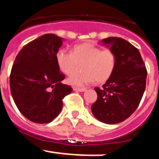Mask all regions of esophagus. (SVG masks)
Returning <instances> with one entry per match:
<instances>
[{
  "instance_id": "obj_1",
  "label": "esophagus",
  "mask_w": 159,
  "mask_h": 159,
  "mask_svg": "<svg viewBox=\"0 0 159 159\" xmlns=\"http://www.w3.org/2000/svg\"><path fill=\"white\" fill-rule=\"evenodd\" d=\"M74 91H77V92H85L86 89L85 88H78V87H74L73 88Z\"/></svg>"
}]
</instances>
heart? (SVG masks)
<instances>
[{"label":"heart","mask_w":159,"mask_h":159,"mask_svg":"<svg viewBox=\"0 0 159 159\" xmlns=\"http://www.w3.org/2000/svg\"><path fill=\"white\" fill-rule=\"evenodd\" d=\"M56 60L60 69L66 75L75 73L80 64H84L83 73L74 74L67 79L68 83L75 86H84L96 80L102 83L107 81L113 73L116 57L113 50L103 49L92 43L75 45L71 52L58 50Z\"/></svg>","instance_id":"1"}]
</instances>
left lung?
<instances>
[{"label": "left lung", "instance_id": "obj_1", "mask_svg": "<svg viewBox=\"0 0 159 159\" xmlns=\"http://www.w3.org/2000/svg\"><path fill=\"white\" fill-rule=\"evenodd\" d=\"M102 42L113 50L116 64L102 88H95L98 98L92 104V112L101 122L119 124L139 106L145 90L147 70L139 50L127 40L109 37Z\"/></svg>", "mask_w": 159, "mask_h": 159}]
</instances>
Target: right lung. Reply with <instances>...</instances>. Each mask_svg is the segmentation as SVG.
<instances>
[{"mask_svg": "<svg viewBox=\"0 0 159 159\" xmlns=\"http://www.w3.org/2000/svg\"><path fill=\"white\" fill-rule=\"evenodd\" d=\"M63 39L45 34L23 47L15 57L10 75L12 98L25 117L36 124H48L61 112L63 98L72 89L61 81L56 54Z\"/></svg>", "mask_w": 159, "mask_h": 159, "instance_id": "obj_1", "label": "right lung"}]
</instances>
